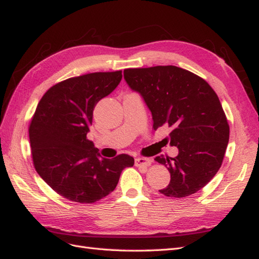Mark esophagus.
I'll return each instance as SVG.
<instances>
[{"label":"esophagus","mask_w":259,"mask_h":259,"mask_svg":"<svg viewBox=\"0 0 259 259\" xmlns=\"http://www.w3.org/2000/svg\"><path fill=\"white\" fill-rule=\"evenodd\" d=\"M152 160L149 158H143V157H139L135 159V164L136 166H140V167H148L151 165Z\"/></svg>","instance_id":"obj_1"}]
</instances>
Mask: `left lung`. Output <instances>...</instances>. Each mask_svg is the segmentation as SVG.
I'll return each mask as SVG.
<instances>
[{
	"label": "left lung",
	"instance_id": "8db88e82",
	"mask_svg": "<svg viewBox=\"0 0 259 259\" xmlns=\"http://www.w3.org/2000/svg\"><path fill=\"white\" fill-rule=\"evenodd\" d=\"M123 76L151 111L153 129L172 128L170 146L179 149L177 157L154 159L171 174L160 193L169 197L196 193L220 170L230 139L218 95L203 78L177 66L128 68Z\"/></svg>",
	"mask_w": 259,
	"mask_h": 259
}]
</instances>
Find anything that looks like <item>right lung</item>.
Masks as SVG:
<instances>
[{"instance_id": "right-lung-1", "label": "right lung", "mask_w": 259, "mask_h": 259, "mask_svg": "<svg viewBox=\"0 0 259 259\" xmlns=\"http://www.w3.org/2000/svg\"><path fill=\"white\" fill-rule=\"evenodd\" d=\"M122 71L92 73L51 87L29 124L35 170L67 200L95 203L116 189L122 170L135 164L128 154L102 158L87 139L97 102L121 81Z\"/></svg>"}]
</instances>
